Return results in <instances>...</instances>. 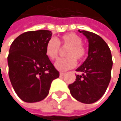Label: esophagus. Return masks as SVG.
Here are the masks:
<instances>
[{
    "label": "esophagus",
    "instance_id": "1",
    "mask_svg": "<svg viewBox=\"0 0 121 121\" xmlns=\"http://www.w3.org/2000/svg\"><path fill=\"white\" fill-rule=\"evenodd\" d=\"M64 74H65L64 73H63V72H61L60 73V76L61 77V76H64Z\"/></svg>",
    "mask_w": 121,
    "mask_h": 121
}]
</instances>
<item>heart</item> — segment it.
Listing matches in <instances>:
<instances>
[{"label": "heart", "mask_w": 121, "mask_h": 121, "mask_svg": "<svg viewBox=\"0 0 121 121\" xmlns=\"http://www.w3.org/2000/svg\"><path fill=\"white\" fill-rule=\"evenodd\" d=\"M60 45L63 48H67L65 56L67 57L59 59L55 63V68L60 71H65L73 69L76 65V60H81L85 55V49L82 45V38L74 33L64 34L60 38L50 39L45 46V55L53 60L58 55Z\"/></svg>", "instance_id": "1"}]
</instances>
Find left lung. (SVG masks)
<instances>
[{
    "mask_svg": "<svg viewBox=\"0 0 121 121\" xmlns=\"http://www.w3.org/2000/svg\"><path fill=\"white\" fill-rule=\"evenodd\" d=\"M88 40V56L77 69L76 81L69 85L71 95L76 100L92 104L106 92L111 80L113 66L111 50L107 43L94 33L80 31Z\"/></svg>",
    "mask_w": 121,
    "mask_h": 121,
    "instance_id": "1",
    "label": "left lung"
}]
</instances>
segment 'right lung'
Instances as JSON below:
<instances>
[{
    "label": "right lung",
    "instance_id": "add662e5",
    "mask_svg": "<svg viewBox=\"0 0 121 121\" xmlns=\"http://www.w3.org/2000/svg\"><path fill=\"white\" fill-rule=\"evenodd\" d=\"M52 32L38 30L25 32L12 42L8 57L9 78L18 97L33 103L44 99L53 80L60 73L45 55Z\"/></svg>",
    "mask_w": 121,
    "mask_h": 121
}]
</instances>
